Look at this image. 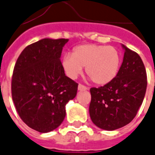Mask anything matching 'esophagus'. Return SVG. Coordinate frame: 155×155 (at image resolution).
Segmentation results:
<instances>
[{
	"label": "esophagus",
	"mask_w": 155,
	"mask_h": 155,
	"mask_svg": "<svg viewBox=\"0 0 155 155\" xmlns=\"http://www.w3.org/2000/svg\"><path fill=\"white\" fill-rule=\"evenodd\" d=\"M87 89L88 88L86 86L82 85V84H79L78 85V91H86Z\"/></svg>",
	"instance_id": "34e87169"
}]
</instances>
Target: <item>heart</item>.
<instances>
[{"mask_svg": "<svg viewBox=\"0 0 155 155\" xmlns=\"http://www.w3.org/2000/svg\"><path fill=\"white\" fill-rule=\"evenodd\" d=\"M120 61V54L114 47L83 44L76 47L72 54H65L61 64L70 78H76L86 67L91 81L97 85H105L116 77Z\"/></svg>", "mask_w": 155, "mask_h": 155, "instance_id": "b5f03b06", "label": "heart"}]
</instances>
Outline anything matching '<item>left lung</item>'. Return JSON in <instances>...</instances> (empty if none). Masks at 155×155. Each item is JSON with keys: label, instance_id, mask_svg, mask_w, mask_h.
Listing matches in <instances>:
<instances>
[{"label": "left lung", "instance_id": "1", "mask_svg": "<svg viewBox=\"0 0 155 155\" xmlns=\"http://www.w3.org/2000/svg\"><path fill=\"white\" fill-rule=\"evenodd\" d=\"M123 63L115 78L90 91L89 111L92 122L99 128L112 131L131 122L143 102L147 76L143 61L135 51L123 45Z\"/></svg>", "mask_w": 155, "mask_h": 155}]
</instances>
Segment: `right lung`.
I'll return each mask as SVG.
<instances>
[{
    "mask_svg": "<svg viewBox=\"0 0 155 155\" xmlns=\"http://www.w3.org/2000/svg\"><path fill=\"white\" fill-rule=\"evenodd\" d=\"M68 39H43L26 47L14 65L12 99L27 126L48 133L65 117V105L76 96L78 84L65 76L61 56Z\"/></svg>",
    "mask_w": 155,
    "mask_h": 155,
    "instance_id": "1",
    "label": "right lung"
}]
</instances>
